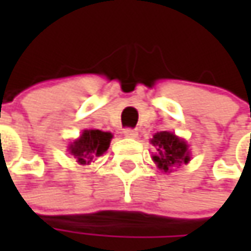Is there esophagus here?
I'll list each match as a JSON object with an SVG mask.
<instances>
[{"label": "esophagus", "instance_id": "esophagus-1", "mask_svg": "<svg viewBox=\"0 0 251 251\" xmlns=\"http://www.w3.org/2000/svg\"><path fill=\"white\" fill-rule=\"evenodd\" d=\"M123 134H124V137H127V138H135V137L138 135V131L135 130V128H124Z\"/></svg>", "mask_w": 251, "mask_h": 251}]
</instances>
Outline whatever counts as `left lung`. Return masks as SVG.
Wrapping results in <instances>:
<instances>
[{
	"label": "left lung",
	"instance_id": "1",
	"mask_svg": "<svg viewBox=\"0 0 251 251\" xmlns=\"http://www.w3.org/2000/svg\"><path fill=\"white\" fill-rule=\"evenodd\" d=\"M151 142L155 147H158V152H159V155L153 156V160L158 163V168L165 172H168L175 165L187 163L190 160L186 142L177 138L172 132L160 131L153 135V140Z\"/></svg>",
	"mask_w": 251,
	"mask_h": 251
}]
</instances>
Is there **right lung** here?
<instances>
[{"label":"right lung","instance_id":"1","mask_svg":"<svg viewBox=\"0 0 251 251\" xmlns=\"http://www.w3.org/2000/svg\"><path fill=\"white\" fill-rule=\"evenodd\" d=\"M111 137L113 135L110 132H103L100 130H85L79 140L70 145V152L79 163H89L107 151Z\"/></svg>","mask_w":251,"mask_h":251}]
</instances>
